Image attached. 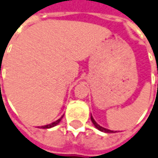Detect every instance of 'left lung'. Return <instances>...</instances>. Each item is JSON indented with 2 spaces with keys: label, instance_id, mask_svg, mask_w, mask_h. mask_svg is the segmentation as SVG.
<instances>
[{
  "label": "left lung",
  "instance_id": "8db88e82",
  "mask_svg": "<svg viewBox=\"0 0 158 158\" xmlns=\"http://www.w3.org/2000/svg\"><path fill=\"white\" fill-rule=\"evenodd\" d=\"M91 121H92V123H93V124L95 125V127L98 129L99 131H104V132H107V133H112V132H114V131H110V130H108V129H106V128H103L102 126L98 125V123H96V121L94 120V118L91 116Z\"/></svg>",
  "mask_w": 158,
  "mask_h": 158
}]
</instances>
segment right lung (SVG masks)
I'll list each match as a JSON object with an SVG mask.
<instances>
[{
    "label": "right lung",
    "instance_id": "add662e5",
    "mask_svg": "<svg viewBox=\"0 0 158 158\" xmlns=\"http://www.w3.org/2000/svg\"><path fill=\"white\" fill-rule=\"evenodd\" d=\"M61 118L62 117H60V119H58L57 121H55V122H53V123H52L50 124H47V125H44V126H42L41 128L42 129H49V128H52V127H54V126H56L60 122V120H61Z\"/></svg>",
    "mask_w": 158,
    "mask_h": 158
}]
</instances>
